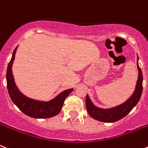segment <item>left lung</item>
<instances>
[{
    "instance_id": "1",
    "label": "left lung",
    "mask_w": 148,
    "mask_h": 148,
    "mask_svg": "<svg viewBox=\"0 0 148 148\" xmlns=\"http://www.w3.org/2000/svg\"><path fill=\"white\" fill-rule=\"evenodd\" d=\"M138 58L137 56V68H138V76L136 85V89L133 95L125 102L113 108L103 109V108H97L96 106L94 105L89 98V95H87L86 96V108H87V110L89 115L92 118L98 120V121H103V122H115V121H119L126 116L132 110V109L136 105L142 96V82H143L142 73L141 68L138 66Z\"/></svg>"
}]
</instances>
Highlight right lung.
I'll list each match as a JSON object with an SVG mask.
<instances>
[{
  "mask_svg": "<svg viewBox=\"0 0 148 148\" xmlns=\"http://www.w3.org/2000/svg\"><path fill=\"white\" fill-rule=\"evenodd\" d=\"M17 49L18 47H16V48L14 49L6 71L8 92L12 101L21 112L32 118L47 119L56 116L60 113L65 99L70 95L73 89H68L63 91L55 99L49 101H41L27 97L18 89L12 75V67L13 61L15 60Z\"/></svg>",
  "mask_w": 148,
  "mask_h": 148,
  "instance_id": "1",
  "label": "right lung"
}]
</instances>
